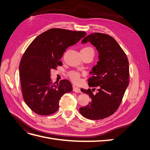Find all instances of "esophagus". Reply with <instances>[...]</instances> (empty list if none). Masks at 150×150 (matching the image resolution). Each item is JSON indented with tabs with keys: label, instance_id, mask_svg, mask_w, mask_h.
<instances>
[{
	"label": "esophagus",
	"instance_id": "34e87169",
	"mask_svg": "<svg viewBox=\"0 0 150 150\" xmlns=\"http://www.w3.org/2000/svg\"><path fill=\"white\" fill-rule=\"evenodd\" d=\"M73 91L75 92V93H81V90H80L79 88L74 86V87H73Z\"/></svg>",
	"mask_w": 150,
	"mask_h": 150
}]
</instances>
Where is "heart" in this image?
Masks as SVG:
<instances>
[{"instance_id": "obj_1", "label": "heart", "mask_w": 150, "mask_h": 150, "mask_svg": "<svg viewBox=\"0 0 150 150\" xmlns=\"http://www.w3.org/2000/svg\"><path fill=\"white\" fill-rule=\"evenodd\" d=\"M82 50H92V51H93V49L90 47H84ZM69 77H70V78L71 79V80L73 81V82L76 83L79 82L80 74L78 73V72H75V71H72V72H71L69 73Z\"/></svg>"}]
</instances>
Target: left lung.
<instances>
[{
    "instance_id": "left-lung-1",
    "label": "left lung",
    "mask_w": 150,
    "mask_h": 150,
    "mask_svg": "<svg viewBox=\"0 0 150 150\" xmlns=\"http://www.w3.org/2000/svg\"><path fill=\"white\" fill-rule=\"evenodd\" d=\"M88 42L99 53V61L90 72L93 76L88 80L89 87H98V91L94 94L91 89H81L91 101L80 108L79 112L88 119L102 120L115 113L120 105L129 84V62L123 50L110 35L94 33L81 42Z\"/></svg>"
}]
</instances>
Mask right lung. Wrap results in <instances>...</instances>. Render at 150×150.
Here are the masks:
<instances>
[{"mask_svg":"<svg viewBox=\"0 0 150 150\" xmlns=\"http://www.w3.org/2000/svg\"><path fill=\"white\" fill-rule=\"evenodd\" d=\"M86 35L84 31L50 29L38 35L25 50L19 65L22 92L25 103L36 114H53L62 95L72 91L67 79L57 84L52 82L51 70L62 65L60 59L66 49Z\"/></svg>","mask_w":150,"mask_h":150,"instance_id":"1","label":"right lung"}]
</instances>
